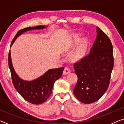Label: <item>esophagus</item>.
<instances>
[{
	"mask_svg": "<svg viewBox=\"0 0 124 124\" xmlns=\"http://www.w3.org/2000/svg\"><path fill=\"white\" fill-rule=\"evenodd\" d=\"M70 73V69L67 67H65L64 68V70L63 71V74L64 75H67L69 73Z\"/></svg>",
	"mask_w": 124,
	"mask_h": 124,
	"instance_id": "esophagus-1",
	"label": "esophagus"
}]
</instances>
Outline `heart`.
Segmentation results:
<instances>
[{
    "label": "heart",
    "instance_id": "heart-1",
    "mask_svg": "<svg viewBox=\"0 0 124 124\" xmlns=\"http://www.w3.org/2000/svg\"><path fill=\"white\" fill-rule=\"evenodd\" d=\"M78 41H79V39H75V43H77ZM84 51V45H82L81 46H80L79 47V49H78V50L75 51V54H74V55L77 57L80 56V55H81L82 54H83Z\"/></svg>",
    "mask_w": 124,
    "mask_h": 124
}]
</instances>
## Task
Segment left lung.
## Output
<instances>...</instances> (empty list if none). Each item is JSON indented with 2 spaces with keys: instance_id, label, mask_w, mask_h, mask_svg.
Returning <instances> with one entry per match:
<instances>
[{
  "instance_id": "obj_1",
  "label": "left lung",
  "mask_w": 124,
  "mask_h": 124,
  "mask_svg": "<svg viewBox=\"0 0 124 124\" xmlns=\"http://www.w3.org/2000/svg\"><path fill=\"white\" fill-rule=\"evenodd\" d=\"M96 39L87 55L74 64L78 81L74 94L80 101L91 104L100 99L109 86L114 60L108 35L96 28Z\"/></svg>"
}]
</instances>
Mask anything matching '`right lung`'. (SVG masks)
Segmentation results:
<instances>
[{
    "mask_svg": "<svg viewBox=\"0 0 124 124\" xmlns=\"http://www.w3.org/2000/svg\"><path fill=\"white\" fill-rule=\"evenodd\" d=\"M44 26L27 27L20 30L11 41L10 46L15 40L24 32L32 29H43ZM8 65L10 69L11 80L15 89L25 100L33 104H40L49 98L52 93L53 85L56 80L61 78L64 67L49 70L43 75L33 81H24L16 75L11 62L10 52L8 55Z\"/></svg>",
    "mask_w": 124,
    "mask_h": 124,
    "instance_id": "add662e5",
    "label": "right lung"
}]
</instances>
